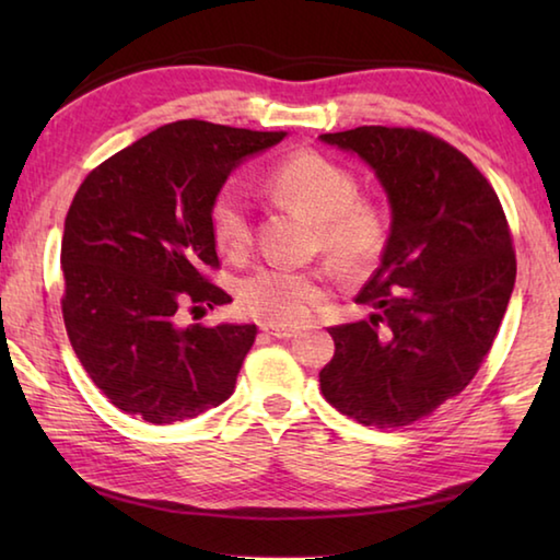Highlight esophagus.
I'll return each instance as SVG.
<instances>
[{
	"instance_id": "obj_1",
	"label": "esophagus",
	"mask_w": 560,
	"mask_h": 560,
	"mask_svg": "<svg viewBox=\"0 0 560 560\" xmlns=\"http://www.w3.org/2000/svg\"><path fill=\"white\" fill-rule=\"evenodd\" d=\"M261 330L267 336H273V338H293L299 334L296 326H277V324H264Z\"/></svg>"
}]
</instances>
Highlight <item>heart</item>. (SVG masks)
Returning <instances> with one entry per match:
<instances>
[{
	"label": "heart",
	"instance_id": "obj_1",
	"mask_svg": "<svg viewBox=\"0 0 560 560\" xmlns=\"http://www.w3.org/2000/svg\"><path fill=\"white\" fill-rule=\"evenodd\" d=\"M267 189L279 202L296 207L316 222L318 242L343 269H360L381 254L385 217L373 202L358 197V179L334 160L301 150L271 170ZM210 226L214 244L230 257H242L252 244V217L244 192L226 185L217 192ZM324 296L318 273L267 264L246 273L236 287L242 311L264 324H296Z\"/></svg>",
	"mask_w": 560,
	"mask_h": 560
}]
</instances>
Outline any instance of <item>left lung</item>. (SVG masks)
<instances>
[{"instance_id": "left-lung-1", "label": "left lung", "mask_w": 560, "mask_h": 560, "mask_svg": "<svg viewBox=\"0 0 560 560\" xmlns=\"http://www.w3.org/2000/svg\"><path fill=\"white\" fill-rule=\"evenodd\" d=\"M318 140L363 160L390 205L381 267L355 299L373 314L328 328L320 393L360 424L402 428L459 395L494 343L516 281L506 217L471 160L430 132L360 126Z\"/></svg>"}]
</instances>
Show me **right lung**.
Segmentation results:
<instances>
[{"mask_svg": "<svg viewBox=\"0 0 560 560\" xmlns=\"http://www.w3.org/2000/svg\"><path fill=\"white\" fill-rule=\"evenodd\" d=\"M289 132L177 120L122 148L83 179L66 214L63 320L101 393L150 424L230 400L254 324H177L185 303L224 306L210 210L244 160Z\"/></svg>", "mask_w": 560, "mask_h": 560, "instance_id": "1", "label": "right lung"}]
</instances>
